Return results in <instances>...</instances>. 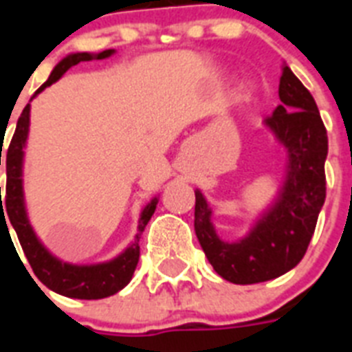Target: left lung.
I'll list each match as a JSON object with an SVG mask.
<instances>
[{
    "label": "left lung",
    "instance_id": "1",
    "mask_svg": "<svg viewBox=\"0 0 352 352\" xmlns=\"http://www.w3.org/2000/svg\"><path fill=\"white\" fill-rule=\"evenodd\" d=\"M279 104L265 127L287 151L283 186L278 197L237 241L221 239L212 223V210L195 190V234L221 278L252 285L279 278L303 259L325 203L327 129L307 87L283 65Z\"/></svg>",
    "mask_w": 352,
    "mask_h": 352
}]
</instances>
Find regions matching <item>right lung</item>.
<instances>
[{
  "label": "right lung",
  "mask_w": 352,
  "mask_h": 352,
  "mask_svg": "<svg viewBox=\"0 0 352 352\" xmlns=\"http://www.w3.org/2000/svg\"><path fill=\"white\" fill-rule=\"evenodd\" d=\"M111 54H115V49H107V51H102L98 54H93V52H73V54H67L62 62L58 63L56 67L52 69L49 80L41 85L40 89L36 91L34 96L40 95L45 87L58 82L65 74V71H69L76 63L89 62V60H104V58H109ZM29 124L30 104H27L23 113H21V117L18 118L16 131H14V137L10 140L7 155H5L7 193H5V201H1L0 188V219L5 221V217H7L10 221V225H12V228L18 234L19 245L23 248L25 257L30 263V268L34 270L36 278L40 279L47 289H51L56 294L67 296V298H76V300H102V298H107V296L117 294L118 290L124 289L131 281L133 272L137 268L138 256H140L138 241H140L144 228H146L148 221L151 219V215H153L155 208H157L159 199L153 197L144 206V210L140 212V219H138L135 239L115 259L106 263H96V265H71V263H63L62 259L52 256L51 252L43 246V243L38 239L36 232L32 230L29 217H27L23 197V149L25 144H27V137H29ZM3 206H6L5 212H2ZM5 226H7V221H5Z\"/></svg>",
  "instance_id": "obj_1"
}]
</instances>
